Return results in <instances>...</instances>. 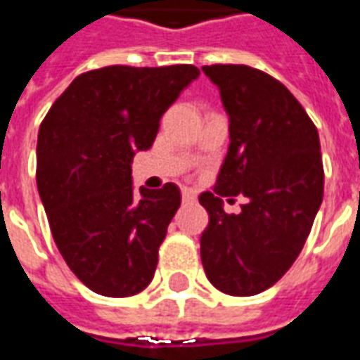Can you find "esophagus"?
<instances>
[{
    "label": "esophagus",
    "mask_w": 360,
    "mask_h": 360,
    "mask_svg": "<svg viewBox=\"0 0 360 360\" xmlns=\"http://www.w3.org/2000/svg\"><path fill=\"white\" fill-rule=\"evenodd\" d=\"M181 195H183V202H195L196 200V193L191 188H183Z\"/></svg>",
    "instance_id": "obj_1"
}]
</instances>
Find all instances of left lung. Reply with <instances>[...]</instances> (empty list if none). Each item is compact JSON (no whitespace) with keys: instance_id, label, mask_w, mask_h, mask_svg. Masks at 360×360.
I'll list each match as a JSON object with an SVG mask.
<instances>
[{"instance_id":"8db88e82","label":"left lung","mask_w":360,"mask_h":360,"mask_svg":"<svg viewBox=\"0 0 360 360\" xmlns=\"http://www.w3.org/2000/svg\"><path fill=\"white\" fill-rule=\"evenodd\" d=\"M229 115V148L212 191L198 196L208 212L200 258L221 293L266 291L293 264L324 196L320 139L289 90L249 65H204ZM250 198L226 214L221 195Z\"/></svg>"}]
</instances>
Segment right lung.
<instances>
[{
	"label": "right lung",
	"instance_id": "add662e5",
	"mask_svg": "<svg viewBox=\"0 0 360 360\" xmlns=\"http://www.w3.org/2000/svg\"><path fill=\"white\" fill-rule=\"evenodd\" d=\"M200 71L110 65L79 75L38 131L36 185L53 241L77 278L103 297L148 285L181 204L177 185L134 193L131 162Z\"/></svg>",
	"mask_w": 360,
	"mask_h": 360
}]
</instances>
